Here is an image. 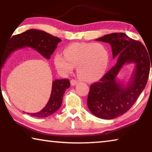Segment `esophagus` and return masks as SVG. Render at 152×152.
Segmentation results:
<instances>
[{
	"label": "esophagus",
	"instance_id": "esophagus-1",
	"mask_svg": "<svg viewBox=\"0 0 152 152\" xmlns=\"http://www.w3.org/2000/svg\"><path fill=\"white\" fill-rule=\"evenodd\" d=\"M70 83H71V84H72V86H75V85H76L78 83V81L76 80L72 79L71 81H70Z\"/></svg>",
	"mask_w": 152,
	"mask_h": 152
}]
</instances>
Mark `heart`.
<instances>
[{"mask_svg": "<svg viewBox=\"0 0 152 152\" xmlns=\"http://www.w3.org/2000/svg\"><path fill=\"white\" fill-rule=\"evenodd\" d=\"M64 54L56 53L54 64L63 74L70 73L77 66V73L82 80L91 82L103 75L109 64V53L99 43H74L64 49Z\"/></svg>", "mask_w": 152, "mask_h": 152, "instance_id": "1", "label": "heart"}]
</instances>
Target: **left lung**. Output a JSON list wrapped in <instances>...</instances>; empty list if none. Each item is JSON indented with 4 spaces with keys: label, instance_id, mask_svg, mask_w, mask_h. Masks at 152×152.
Returning <instances> with one entry per match:
<instances>
[{
    "label": "left lung",
    "instance_id": "1",
    "mask_svg": "<svg viewBox=\"0 0 152 152\" xmlns=\"http://www.w3.org/2000/svg\"><path fill=\"white\" fill-rule=\"evenodd\" d=\"M96 41L109 43L113 58H117L115 65L99 82L91 85L87 99L88 107L92 114L103 119H113L131 109L145 88L152 64L150 54L141 42L123 33H113ZM133 63L136 67L126 86L116 80V76L125 64Z\"/></svg>",
    "mask_w": 152,
    "mask_h": 152
}]
</instances>
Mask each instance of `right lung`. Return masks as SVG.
<instances>
[{"label": "right lung", "instance_id": "right-lung-1", "mask_svg": "<svg viewBox=\"0 0 152 152\" xmlns=\"http://www.w3.org/2000/svg\"><path fill=\"white\" fill-rule=\"evenodd\" d=\"M61 42L60 38L37 29H29L20 34L12 36L9 40L10 45H7L2 54L0 53V80L1 69L7 58L15 51L26 47L31 48L39 53L43 58L50 59L51 55L57 48L58 43ZM70 86V82L68 79H60L53 81L50 98L45 107L39 112L27 113V114L41 118L53 114L60 109L62 103L64 94L65 93L66 90Z\"/></svg>", "mask_w": 152, "mask_h": 152}]
</instances>
